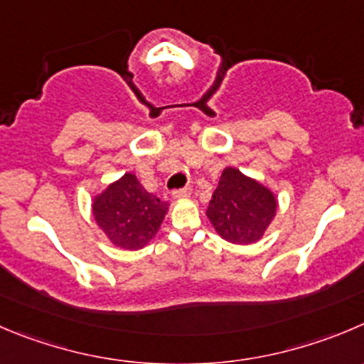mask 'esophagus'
I'll return each mask as SVG.
<instances>
[{"label":"esophagus","instance_id":"obj_1","mask_svg":"<svg viewBox=\"0 0 364 364\" xmlns=\"http://www.w3.org/2000/svg\"><path fill=\"white\" fill-rule=\"evenodd\" d=\"M191 196V188H182V189H176L173 191V198H189Z\"/></svg>","mask_w":364,"mask_h":364}]
</instances>
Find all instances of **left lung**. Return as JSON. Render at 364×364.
I'll return each instance as SVG.
<instances>
[{"mask_svg":"<svg viewBox=\"0 0 364 364\" xmlns=\"http://www.w3.org/2000/svg\"><path fill=\"white\" fill-rule=\"evenodd\" d=\"M205 214L225 241L252 245L261 240L275 218L277 198L240 169L225 168Z\"/></svg>","mask_w":364,"mask_h":364,"instance_id":"8db88e82","label":"left lung"}]
</instances>
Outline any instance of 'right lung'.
Returning a JSON list of instances; mask_svg holds the SVG:
<instances>
[{
	"label": "right lung",
	"instance_id": "obj_1",
	"mask_svg": "<svg viewBox=\"0 0 364 364\" xmlns=\"http://www.w3.org/2000/svg\"><path fill=\"white\" fill-rule=\"evenodd\" d=\"M166 213L168 203L148 193L132 173H124L92 202L98 227L110 243L123 250L146 247L161 228Z\"/></svg>",
	"mask_w": 364,
	"mask_h": 364
}]
</instances>
